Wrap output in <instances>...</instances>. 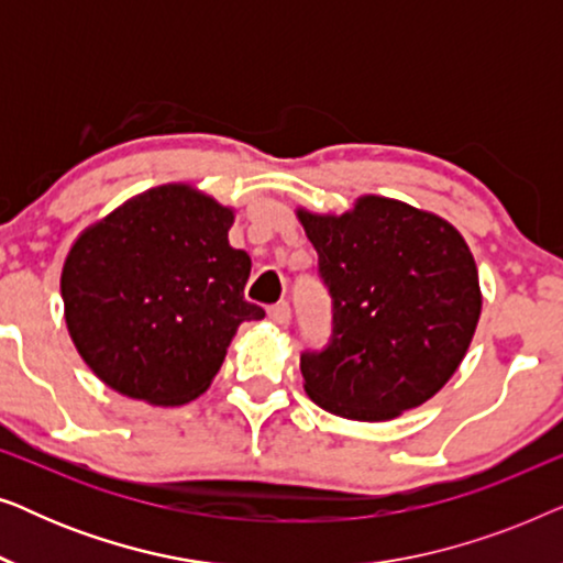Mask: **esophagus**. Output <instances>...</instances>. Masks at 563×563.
Instances as JSON below:
<instances>
[{
    "label": "esophagus",
    "mask_w": 563,
    "mask_h": 563,
    "mask_svg": "<svg viewBox=\"0 0 563 563\" xmlns=\"http://www.w3.org/2000/svg\"><path fill=\"white\" fill-rule=\"evenodd\" d=\"M268 318H272V322H276V325H287L289 318H291V310L287 302H276L268 307Z\"/></svg>",
    "instance_id": "obj_1"
}]
</instances>
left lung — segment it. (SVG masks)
Masks as SVG:
<instances>
[{
	"label": "left lung",
	"instance_id": "obj_1",
	"mask_svg": "<svg viewBox=\"0 0 563 563\" xmlns=\"http://www.w3.org/2000/svg\"><path fill=\"white\" fill-rule=\"evenodd\" d=\"M333 297L328 349L302 353L305 391L322 410L395 420L451 379L482 314L479 274L449 220L364 195L343 214L299 207Z\"/></svg>",
	"mask_w": 563,
	"mask_h": 563
}]
</instances>
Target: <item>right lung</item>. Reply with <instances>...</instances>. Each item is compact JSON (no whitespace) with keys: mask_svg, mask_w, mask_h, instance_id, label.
Returning a JSON list of instances; mask_svg holds the SVG:
<instances>
[{"mask_svg":"<svg viewBox=\"0 0 563 563\" xmlns=\"http://www.w3.org/2000/svg\"><path fill=\"white\" fill-rule=\"evenodd\" d=\"M233 207L191 184L130 197L76 238L60 272L68 335L99 382L176 407L210 389L245 320L251 256L228 241Z\"/></svg>","mask_w":563,"mask_h":563,"instance_id":"obj_1","label":"right lung"}]
</instances>
